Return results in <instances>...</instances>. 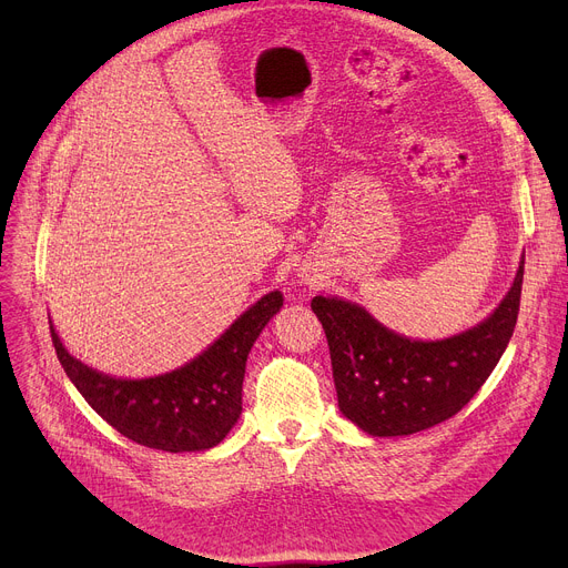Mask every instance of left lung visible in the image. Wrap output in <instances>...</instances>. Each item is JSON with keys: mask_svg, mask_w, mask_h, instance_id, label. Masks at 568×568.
<instances>
[{"mask_svg": "<svg viewBox=\"0 0 568 568\" xmlns=\"http://www.w3.org/2000/svg\"><path fill=\"white\" fill-rule=\"evenodd\" d=\"M521 283L524 263L495 314L443 342H412L355 303L314 296L310 305L326 331L339 412L371 436H409L456 416L513 337Z\"/></svg>", "mask_w": 568, "mask_h": 568, "instance_id": "left-lung-1", "label": "left lung"}]
</instances>
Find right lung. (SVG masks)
<instances>
[{
	"label": "right lung",
	"instance_id": "obj_1",
	"mask_svg": "<svg viewBox=\"0 0 568 568\" xmlns=\"http://www.w3.org/2000/svg\"><path fill=\"white\" fill-rule=\"evenodd\" d=\"M281 305V292L265 294L191 364L148 379H116L80 364L53 326L51 342L67 377L119 434L150 449L204 452L237 423L247 355Z\"/></svg>",
	"mask_w": 568,
	"mask_h": 568
}]
</instances>
